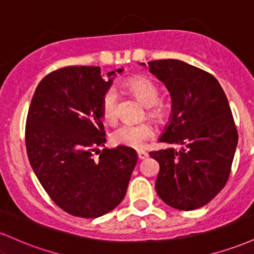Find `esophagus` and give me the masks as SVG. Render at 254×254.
<instances>
[{"mask_svg":"<svg viewBox=\"0 0 254 254\" xmlns=\"http://www.w3.org/2000/svg\"><path fill=\"white\" fill-rule=\"evenodd\" d=\"M137 157H138V160H144L148 157V153H145L143 150H139L137 151Z\"/></svg>","mask_w":254,"mask_h":254,"instance_id":"obj_1","label":"esophagus"}]
</instances>
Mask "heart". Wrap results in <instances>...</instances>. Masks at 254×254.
<instances>
[{"label":"heart","mask_w":254,"mask_h":254,"mask_svg":"<svg viewBox=\"0 0 254 254\" xmlns=\"http://www.w3.org/2000/svg\"><path fill=\"white\" fill-rule=\"evenodd\" d=\"M133 97L138 99L144 106H147V117L159 122L166 116V109L159 103L160 92L153 81L143 76H135L127 80L123 83ZM118 93L115 87H110L105 90L101 98V116L107 123H113L117 119ZM155 135L154 127L148 123L122 124L111 132V142L116 145H123L127 148H142Z\"/></svg>","instance_id":"obj_1"}]
</instances>
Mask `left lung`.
Masks as SVG:
<instances>
[{
	"label": "left lung",
	"mask_w": 254,
	"mask_h": 254,
	"mask_svg": "<svg viewBox=\"0 0 254 254\" xmlns=\"http://www.w3.org/2000/svg\"><path fill=\"white\" fill-rule=\"evenodd\" d=\"M148 65L172 98L171 124L159 141L179 147L149 153L160 165L156 192L172 208L194 210L210 202L229 178L238 144L232 110L208 71L179 60Z\"/></svg>",
	"instance_id": "left-lung-1"
}]
</instances>
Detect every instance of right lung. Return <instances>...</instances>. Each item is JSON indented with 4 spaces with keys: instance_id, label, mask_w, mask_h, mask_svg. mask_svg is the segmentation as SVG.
I'll list each match as a JSON object with an SVG mask.
<instances>
[{
    "instance_id": "add662e5",
    "label": "right lung",
    "mask_w": 254,
    "mask_h": 254,
    "mask_svg": "<svg viewBox=\"0 0 254 254\" xmlns=\"http://www.w3.org/2000/svg\"><path fill=\"white\" fill-rule=\"evenodd\" d=\"M113 74L105 80L100 66L84 65L51 71L38 84L28 110L30 164L49 197L72 216L95 218L113 210L137 162L136 151L123 145L94 157L106 142L100 104Z\"/></svg>"
}]
</instances>
